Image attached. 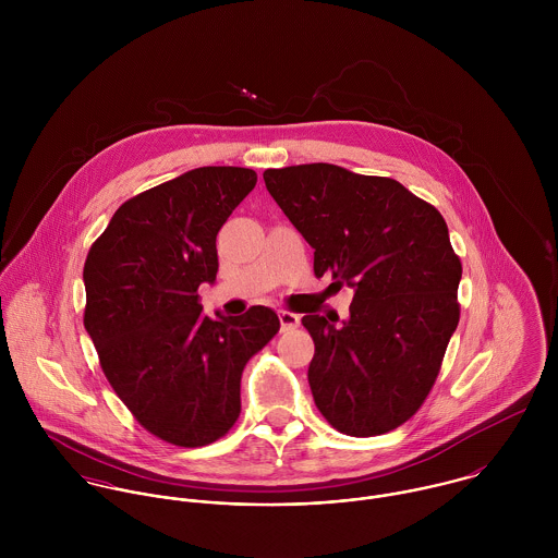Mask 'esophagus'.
<instances>
[{
    "instance_id": "obj_1",
    "label": "esophagus",
    "mask_w": 558,
    "mask_h": 558,
    "mask_svg": "<svg viewBox=\"0 0 558 558\" xmlns=\"http://www.w3.org/2000/svg\"><path fill=\"white\" fill-rule=\"evenodd\" d=\"M279 322H281V330H294L301 324V316L292 312H279Z\"/></svg>"
}]
</instances>
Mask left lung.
<instances>
[{"mask_svg":"<svg viewBox=\"0 0 558 558\" xmlns=\"http://www.w3.org/2000/svg\"><path fill=\"white\" fill-rule=\"evenodd\" d=\"M272 199L314 248V272L350 286V318L303 316L310 387L341 434L380 436L429 396L460 322L462 262L442 215L393 178L328 162L266 169Z\"/></svg>","mask_w":558,"mask_h":558,"instance_id":"8db88e82","label":"left lung"}]
</instances>
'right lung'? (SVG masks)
I'll return each instance as SVG.
<instances>
[{
    "label": "right lung",
    "mask_w": 558,
    "mask_h": 558,
    "mask_svg": "<svg viewBox=\"0 0 558 558\" xmlns=\"http://www.w3.org/2000/svg\"><path fill=\"white\" fill-rule=\"evenodd\" d=\"M246 167H197L124 202L89 246L83 324L116 396L142 427L175 447L226 436L240 378L279 330L272 310L202 314L215 283L217 234L253 191Z\"/></svg>",
    "instance_id": "add662e5"
}]
</instances>
